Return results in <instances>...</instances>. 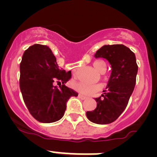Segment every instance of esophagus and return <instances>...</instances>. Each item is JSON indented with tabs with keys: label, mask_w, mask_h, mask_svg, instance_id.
<instances>
[{
	"label": "esophagus",
	"mask_w": 157,
	"mask_h": 157,
	"mask_svg": "<svg viewBox=\"0 0 157 157\" xmlns=\"http://www.w3.org/2000/svg\"><path fill=\"white\" fill-rule=\"evenodd\" d=\"M78 98H79L82 99V100H85V99L88 98H87L86 96L83 95V94H78Z\"/></svg>",
	"instance_id": "1"
}]
</instances>
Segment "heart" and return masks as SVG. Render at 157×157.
<instances>
[{
    "label": "heart",
    "instance_id": "1",
    "mask_svg": "<svg viewBox=\"0 0 157 157\" xmlns=\"http://www.w3.org/2000/svg\"><path fill=\"white\" fill-rule=\"evenodd\" d=\"M94 69L100 73H103L106 71V65L103 61H96L93 64ZM76 71V69H75ZM73 88L75 91L85 95H91L101 91L102 85L100 84H88L84 82H78L73 83Z\"/></svg>",
    "mask_w": 157,
    "mask_h": 157
}]
</instances>
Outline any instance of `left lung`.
<instances>
[{"instance_id": "8db88e82", "label": "left lung", "mask_w": 157, "mask_h": 157, "mask_svg": "<svg viewBox=\"0 0 157 157\" xmlns=\"http://www.w3.org/2000/svg\"><path fill=\"white\" fill-rule=\"evenodd\" d=\"M95 58L106 59L111 73L103 94L95 98L97 107L87 111L90 121L108 124L118 118L128 105L134 89L138 66L135 54L122 44L105 45L96 52Z\"/></svg>"}]
</instances>
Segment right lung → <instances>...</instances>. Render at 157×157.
Instances as JSON below:
<instances>
[{
  "instance_id": "1",
  "label": "right lung",
  "mask_w": 157,
  "mask_h": 157,
  "mask_svg": "<svg viewBox=\"0 0 157 157\" xmlns=\"http://www.w3.org/2000/svg\"><path fill=\"white\" fill-rule=\"evenodd\" d=\"M20 71V88L31 115L42 123L60 120L68 100L78 96L76 91L65 85L72 76L71 71L60 69L52 50L40 44L25 50ZM55 82L60 83L59 88L54 85Z\"/></svg>"
}]
</instances>
